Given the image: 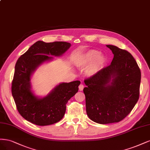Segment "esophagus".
I'll return each mask as SVG.
<instances>
[{
  "label": "esophagus",
  "instance_id": "34e87169",
  "mask_svg": "<svg viewBox=\"0 0 150 150\" xmlns=\"http://www.w3.org/2000/svg\"><path fill=\"white\" fill-rule=\"evenodd\" d=\"M79 90L80 91H82L83 90V88H84V85H83V84H80V85H79Z\"/></svg>",
  "mask_w": 150,
  "mask_h": 150
}]
</instances>
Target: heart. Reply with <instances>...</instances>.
<instances>
[{"mask_svg":"<svg viewBox=\"0 0 150 150\" xmlns=\"http://www.w3.org/2000/svg\"><path fill=\"white\" fill-rule=\"evenodd\" d=\"M105 62V58L103 55H100V52L90 50L79 56L75 60V65L80 69H85L89 65L86 69V73L88 75H93L100 70Z\"/></svg>","mask_w":150,"mask_h":150,"instance_id":"b5f03b06","label":"heart"}]
</instances>
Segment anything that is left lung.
Masks as SVG:
<instances>
[{
  "instance_id": "8db88e82",
  "label": "left lung",
  "mask_w": 150,
  "mask_h": 150,
  "mask_svg": "<svg viewBox=\"0 0 150 150\" xmlns=\"http://www.w3.org/2000/svg\"><path fill=\"white\" fill-rule=\"evenodd\" d=\"M114 55L111 64L86 79V111L100 124L119 122L131 112L139 99L141 71L129 52L107 45Z\"/></svg>"
}]
</instances>
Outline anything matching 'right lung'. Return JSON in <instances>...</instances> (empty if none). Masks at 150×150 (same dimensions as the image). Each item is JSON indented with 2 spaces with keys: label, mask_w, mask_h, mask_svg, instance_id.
<instances>
[{
  "label": "right lung",
  "mask_w": 150,
  "mask_h": 150,
  "mask_svg": "<svg viewBox=\"0 0 150 150\" xmlns=\"http://www.w3.org/2000/svg\"><path fill=\"white\" fill-rule=\"evenodd\" d=\"M70 46L65 42L37 41L17 60L12 94L18 113L32 123L46 126L59 122L65 115L68 101L78 92L79 80L60 83L43 98H38L30 90V76L37 67L52 59L49 55L60 56Z\"/></svg>",
  "instance_id": "obj_1"
}]
</instances>
